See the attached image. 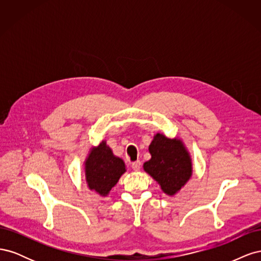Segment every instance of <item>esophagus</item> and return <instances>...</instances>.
Returning <instances> with one entry per match:
<instances>
[{"instance_id": "1", "label": "esophagus", "mask_w": 261, "mask_h": 261, "mask_svg": "<svg viewBox=\"0 0 261 261\" xmlns=\"http://www.w3.org/2000/svg\"><path fill=\"white\" fill-rule=\"evenodd\" d=\"M132 168L134 171H139L141 168V162L140 161H135L132 163Z\"/></svg>"}]
</instances>
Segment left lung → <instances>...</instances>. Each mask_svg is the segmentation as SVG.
I'll use <instances>...</instances> for the list:
<instances>
[{
  "label": "left lung",
  "instance_id": "obj_1",
  "mask_svg": "<svg viewBox=\"0 0 261 261\" xmlns=\"http://www.w3.org/2000/svg\"><path fill=\"white\" fill-rule=\"evenodd\" d=\"M151 159L144 163V170L170 196L180 191L193 174L192 159L183 141L156 134L149 146Z\"/></svg>",
  "mask_w": 261,
  "mask_h": 261
}]
</instances>
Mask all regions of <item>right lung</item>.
Listing matches in <instances>:
<instances>
[{
  "label": "right lung",
  "mask_w": 261,
  "mask_h": 261,
  "mask_svg": "<svg viewBox=\"0 0 261 261\" xmlns=\"http://www.w3.org/2000/svg\"><path fill=\"white\" fill-rule=\"evenodd\" d=\"M126 171L121 158L115 156L106 141L91 148L85 162L86 181L89 189L107 196Z\"/></svg>",
  "instance_id": "right-lung-1"
}]
</instances>
